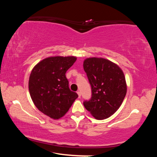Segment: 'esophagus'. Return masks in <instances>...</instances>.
Returning a JSON list of instances; mask_svg holds the SVG:
<instances>
[{"instance_id": "obj_1", "label": "esophagus", "mask_w": 157, "mask_h": 157, "mask_svg": "<svg viewBox=\"0 0 157 157\" xmlns=\"http://www.w3.org/2000/svg\"><path fill=\"white\" fill-rule=\"evenodd\" d=\"M77 94H78V95L79 98L81 97V93H80V91H78V92H77Z\"/></svg>"}]
</instances>
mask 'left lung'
I'll return each mask as SVG.
<instances>
[{"mask_svg": "<svg viewBox=\"0 0 157 157\" xmlns=\"http://www.w3.org/2000/svg\"><path fill=\"white\" fill-rule=\"evenodd\" d=\"M83 66L92 92L84 106L95 119L104 120L118 109L125 97L124 75L118 65L104 58H87Z\"/></svg>", "mask_w": 157, "mask_h": 157, "instance_id": "obj_1", "label": "left lung"}]
</instances>
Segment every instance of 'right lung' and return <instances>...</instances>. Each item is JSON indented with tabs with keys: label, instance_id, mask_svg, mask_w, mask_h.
Listing matches in <instances>:
<instances>
[{
	"label": "right lung",
	"instance_id": "1",
	"mask_svg": "<svg viewBox=\"0 0 157 157\" xmlns=\"http://www.w3.org/2000/svg\"><path fill=\"white\" fill-rule=\"evenodd\" d=\"M76 59L73 56L47 57L31 71L28 88L32 100L39 111L55 120L64 116L78 97L69 89L66 77Z\"/></svg>",
	"mask_w": 157,
	"mask_h": 157
}]
</instances>
